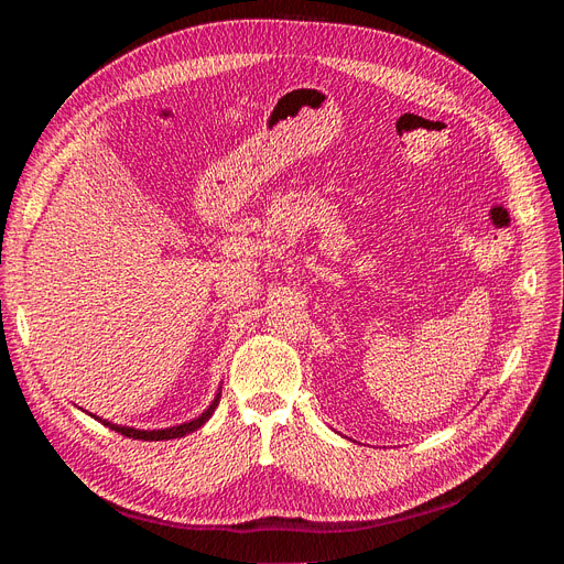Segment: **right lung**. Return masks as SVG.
<instances>
[{
  "mask_svg": "<svg viewBox=\"0 0 564 564\" xmlns=\"http://www.w3.org/2000/svg\"><path fill=\"white\" fill-rule=\"evenodd\" d=\"M218 398H220V392L216 395V400L209 404V409L207 412H204L199 419H195V421H191V423H181V425H174V429H164V431H135V429H127V425H115V423H110V421H106V419H98L100 423L104 425H108V429H112L115 433H122L124 437H133V440H174V437H183V435H187V433H193V431H197L199 425H204L209 421V416L214 414V409L218 406ZM94 416V414H91Z\"/></svg>",
  "mask_w": 564,
  "mask_h": 564,
  "instance_id": "right-lung-1",
  "label": "right lung"
}]
</instances>
